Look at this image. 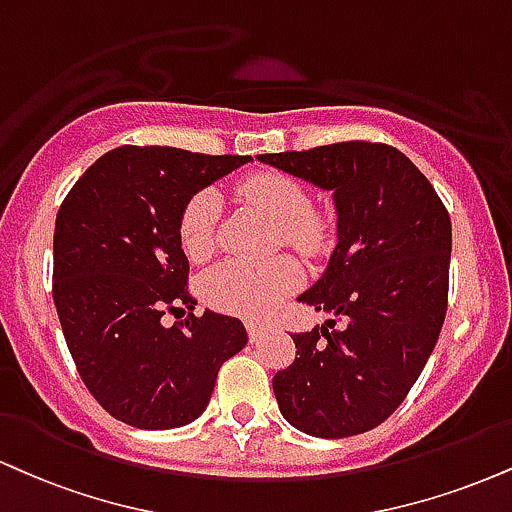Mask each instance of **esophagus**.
I'll use <instances>...</instances> for the list:
<instances>
[{
  "instance_id": "1",
  "label": "esophagus",
  "mask_w": 512,
  "mask_h": 512,
  "mask_svg": "<svg viewBox=\"0 0 512 512\" xmlns=\"http://www.w3.org/2000/svg\"><path fill=\"white\" fill-rule=\"evenodd\" d=\"M245 329H248V336H250V343L260 341L262 334H264V326L257 324V322H248L245 324Z\"/></svg>"
}]
</instances>
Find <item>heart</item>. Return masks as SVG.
Returning <instances> with one entry per match:
<instances>
[{"instance_id":"b5f03b06","label":"heart","mask_w":512,"mask_h":512,"mask_svg":"<svg viewBox=\"0 0 512 512\" xmlns=\"http://www.w3.org/2000/svg\"><path fill=\"white\" fill-rule=\"evenodd\" d=\"M238 193L279 224V238L291 248L317 255L329 240V221L310 209V195L291 176L262 171L245 178ZM221 200L217 190L195 193L178 217V240L193 262H205L217 243V221ZM303 281V269L293 257L269 262L229 260L214 267L202 279V295L212 307L240 317H267L276 305Z\"/></svg>"}]
</instances>
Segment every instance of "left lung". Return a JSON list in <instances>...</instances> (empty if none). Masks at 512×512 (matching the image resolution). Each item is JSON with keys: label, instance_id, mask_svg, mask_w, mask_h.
Segmentation results:
<instances>
[{"label": "left lung", "instance_id": "8db88e82", "mask_svg": "<svg viewBox=\"0 0 512 512\" xmlns=\"http://www.w3.org/2000/svg\"><path fill=\"white\" fill-rule=\"evenodd\" d=\"M331 190L338 243L300 303L336 319L293 334L298 357L274 374L281 415L300 432L346 439L389 420L439 341L448 307L451 217L427 176L384 143L257 155Z\"/></svg>", "mask_w": 512, "mask_h": 512}]
</instances>
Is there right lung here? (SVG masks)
<instances>
[{
    "label": "right lung",
    "instance_id": "right-lung-1",
    "mask_svg": "<svg viewBox=\"0 0 512 512\" xmlns=\"http://www.w3.org/2000/svg\"><path fill=\"white\" fill-rule=\"evenodd\" d=\"M250 162L123 145L78 178L54 224L52 295L73 362L109 415L174 429L205 412L219 367L245 348L236 317L193 310L178 217L197 190Z\"/></svg>",
    "mask_w": 512,
    "mask_h": 512
}]
</instances>
